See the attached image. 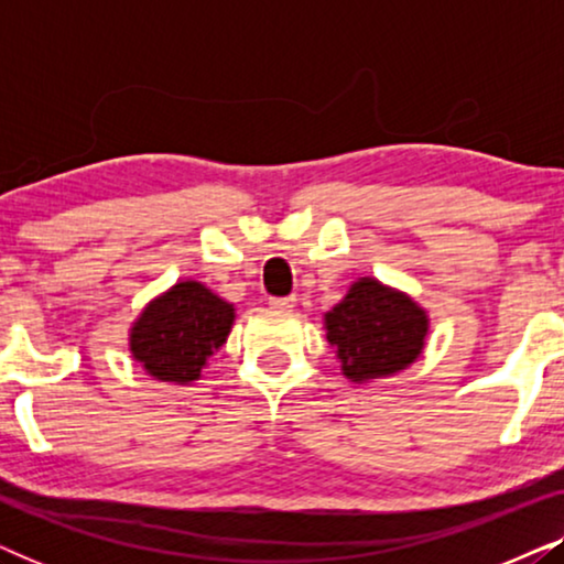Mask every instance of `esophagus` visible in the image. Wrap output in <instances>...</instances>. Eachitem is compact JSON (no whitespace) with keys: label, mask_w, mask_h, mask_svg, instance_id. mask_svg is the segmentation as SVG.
Returning <instances> with one entry per match:
<instances>
[{"label":"esophagus","mask_w":564,"mask_h":564,"mask_svg":"<svg viewBox=\"0 0 564 564\" xmlns=\"http://www.w3.org/2000/svg\"><path fill=\"white\" fill-rule=\"evenodd\" d=\"M295 303H297L295 297H272V300H269V305H272L274 311H292Z\"/></svg>","instance_id":"esophagus-1"}]
</instances>
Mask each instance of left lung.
Segmentation results:
<instances>
[{"mask_svg":"<svg viewBox=\"0 0 564 564\" xmlns=\"http://www.w3.org/2000/svg\"><path fill=\"white\" fill-rule=\"evenodd\" d=\"M429 311L377 276H359L346 295L323 313V330L341 372L365 384L403 372L426 349Z\"/></svg>","mask_w":564,"mask_h":564,"instance_id":"8db88e82","label":"left lung"}]
</instances>
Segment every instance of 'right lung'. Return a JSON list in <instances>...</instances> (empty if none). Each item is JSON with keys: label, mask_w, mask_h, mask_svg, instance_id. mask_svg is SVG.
Wrapping results in <instances>:
<instances>
[{"label": "right lung", "mask_w": 564, "mask_h": 564, "mask_svg": "<svg viewBox=\"0 0 564 564\" xmlns=\"http://www.w3.org/2000/svg\"><path fill=\"white\" fill-rule=\"evenodd\" d=\"M236 305L197 280H180L145 303L128 328V351L151 380L192 384L228 341Z\"/></svg>", "instance_id": "add662e5"}]
</instances>
